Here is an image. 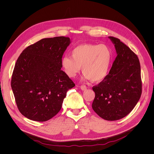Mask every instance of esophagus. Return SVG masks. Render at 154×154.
Wrapping results in <instances>:
<instances>
[{
    "instance_id": "esophagus-1",
    "label": "esophagus",
    "mask_w": 154,
    "mask_h": 154,
    "mask_svg": "<svg viewBox=\"0 0 154 154\" xmlns=\"http://www.w3.org/2000/svg\"><path fill=\"white\" fill-rule=\"evenodd\" d=\"M80 89H81L82 91H85V90L87 89V88H86V86L85 85H82V86H80Z\"/></svg>"
}]
</instances>
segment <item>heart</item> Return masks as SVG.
<instances>
[{
  "label": "heart",
  "instance_id": "b5f03b06",
  "mask_svg": "<svg viewBox=\"0 0 154 154\" xmlns=\"http://www.w3.org/2000/svg\"><path fill=\"white\" fill-rule=\"evenodd\" d=\"M71 54V57L64 56L61 60V67L69 77H75L81 67L85 79L92 82H100L106 77L112 59L108 46L83 44L74 48Z\"/></svg>",
  "mask_w": 154,
  "mask_h": 154
}]
</instances>
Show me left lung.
I'll return each instance as SVG.
<instances>
[{"mask_svg":"<svg viewBox=\"0 0 154 154\" xmlns=\"http://www.w3.org/2000/svg\"><path fill=\"white\" fill-rule=\"evenodd\" d=\"M117 57L106 77L93 87V110L107 121H116L129 114L141 95V67L137 55L118 38L108 36Z\"/></svg>","mask_w":154,"mask_h":154,"instance_id":"1","label":"left lung"}]
</instances>
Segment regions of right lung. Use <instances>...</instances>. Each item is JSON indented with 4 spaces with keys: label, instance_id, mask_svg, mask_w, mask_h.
I'll return each mask as SVG.
<instances>
[{
    "label": "right lung",
    "instance_id": "right-lung-1",
    "mask_svg": "<svg viewBox=\"0 0 154 154\" xmlns=\"http://www.w3.org/2000/svg\"><path fill=\"white\" fill-rule=\"evenodd\" d=\"M68 37L44 38L20 54L11 86L20 113L38 122L47 121L61 109L74 82L61 70V60L70 45Z\"/></svg>",
    "mask_w": 154,
    "mask_h": 154
}]
</instances>
